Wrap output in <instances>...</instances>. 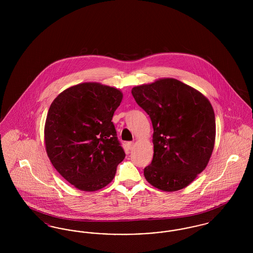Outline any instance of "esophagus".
Listing matches in <instances>:
<instances>
[{"label":"esophagus","instance_id":"1","mask_svg":"<svg viewBox=\"0 0 253 253\" xmlns=\"http://www.w3.org/2000/svg\"><path fill=\"white\" fill-rule=\"evenodd\" d=\"M133 146H134L133 142H127V147H128L129 150H132V148H133Z\"/></svg>","mask_w":253,"mask_h":253}]
</instances>
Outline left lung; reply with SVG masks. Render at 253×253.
I'll return each mask as SVG.
<instances>
[{
	"label": "left lung",
	"instance_id": "8db88e82",
	"mask_svg": "<svg viewBox=\"0 0 253 253\" xmlns=\"http://www.w3.org/2000/svg\"><path fill=\"white\" fill-rule=\"evenodd\" d=\"M132 95L149 115L154 157L146 180L165 192L191 184L207 167L215 141V116L209 99L175 79L135 86Z\"/></svg>",
	"mask_w": 253,
	"mask_h": 253
}]
</instances>
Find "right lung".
Returning a JSON list of instances; mask_svg holds the SVG:
<instances>
[{
    "label": "right lung",
    "instance_id": "1",
    "mask_svg": "<svg viewBox=\"0 0 253 253\" xmlns=\"http://www.w3.org/2000/svg\"><path fill=\"white\" fill-rule=\"evenodd\" d=\"M122 96L114 87L84 83L64 90L50 105L44 126L47 156L79 190L107 186L125 157L112 122Z\"/></svg>",
    "mask_w": 253,
    "mask_h": 253
}]
</instances>
